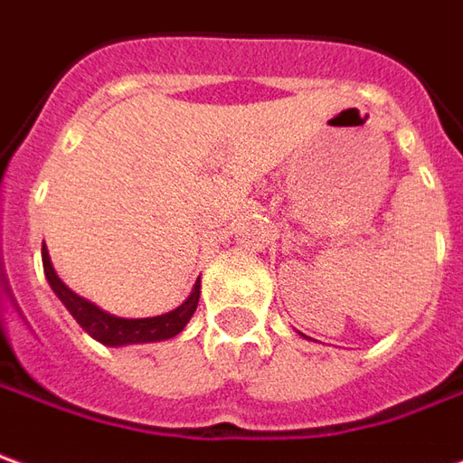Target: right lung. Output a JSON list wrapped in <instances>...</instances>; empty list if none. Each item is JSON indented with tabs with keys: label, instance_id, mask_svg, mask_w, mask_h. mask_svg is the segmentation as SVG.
Here are the masks:
<instances>
[{
	"label": "right lung",
	"instance_id": "1",
	"mask_svg": "<svg viewBox=\"0 0 463 463\" xmlns=\"http://www.w3.org/2000/svg\"><path fill=\"white\" fill-rule=\"evenodd\" d=\"M42 265H44V276L50 280L52 290L57 293V298L62 300L64 308L72 313V318L82 328H85L95 341L105 345H130V344H155V341H167L177 333L183 331L187 321L193 318V313L198 308L200 298V278L193 286V293L187 296L185 303H180L175 310L155 316V318H118L112 313H105L102 308H97L95 303L80 298L74 290L64 286L60 276L52 268L50 253L47 245L42 242Z\"/></svg>",
	"mask_w": 463,
	"mask_h": 463
}]
</instances>
